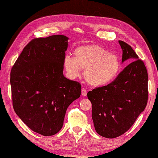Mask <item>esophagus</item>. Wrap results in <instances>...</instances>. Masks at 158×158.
Returning <instances> with one entry per match:
<instances>
[{"mask_svg":"<svg viewBox=\"0 0 158 158\" xmlns=\"http://www.w3.org/2000/svg\"><path fill=\"white\" fill-rule=\"evenodd\" d=\"M87 91L86 90L85 88H82L81 89V94L83 96H86L87 95Z\"/></svg>","mask_w":158,"mask_h":158,"instance_id":"obj_1","label":"esophagus"}]
</instances>
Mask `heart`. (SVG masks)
Returning a JSON list of instances; mask_svg holds the SVG:
<instances>
[{"mask_svg":"<svg viewBox=\"0 0 158 158\" xmlns=\"http://www.w3.org/2000/svg\"><path fill=\"white\" fill-rule=\"evenodd\" d=\"M74 58L69 56L64 59V67L71 79L84 70L86 81L94 87L107 85L117 78L121 64L118 56L98 44H86L77 47L73 51Z\"/></svg>","mask_w":158,"mask_h":158,"instance_id":"heart-1","label":"heart"}]
</instances>
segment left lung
<instances>
[{"instance_id":"1","label":"left lung","mask_w":158,"mask_h":158,"mask_svg":"<svg viewBox=\"0 0 158 158\" xmlns=\"http://www.w3.org/2000/svg\"><path fill=\"white\" fill-rule=\"evenodd\" d=\"M122 62L132 61L111 83L87 93L92 104V119L97 133L115 138L130 128L144 110L148 99V75L143 60L122 40Z\"/></svg>"}]
</instances>
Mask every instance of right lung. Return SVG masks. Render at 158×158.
<instances>
[{"mask_svg":"<svg viewBox=\"0 0 158 158\" xmlns=\"http://www.w3.org/2000/svg\"><path fill=\"white\" fill-rule=\"evenodd\" d=\"M68 37L32 39L10 71L13 109L33 131L53 135L61 129L67 109L78 99L81 85L63 75Z\"/></svg>","mask_w":158,"mask_h":158,"instance_id":"1","label":"right lung"}]
</instances>
